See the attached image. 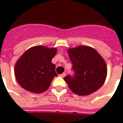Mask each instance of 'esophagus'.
I'll return each mask as SVG.
<instances>
[{
    "instance_id": "1",
    "label": "esophagus",
    "mask_w": 123,
    "mask_h": 123,
    "mask_svg": "<svg viewBox=\"0 0 123 123\" xmlns=\"http://www.w3.org/2000/svg\"><path fill=\"white\" fill-rule=\"evenodd\" d=\"M59 76L60 77H62V78H64V77H65V76H66V73H63L61 74H60Z\"/></svg>"
}]
</instances>
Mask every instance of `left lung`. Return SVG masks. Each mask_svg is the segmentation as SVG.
Segmentation results:
<instances>
[{"label":"left lung","instance_id":"left-lung-1","mask_svg":"<svg viewBox=\"0 0 123 123\" xmlns=\"http://www.w3.org/2000/svg\"><path fill=\"white\" fill-rule=\"evenodd\" d=\"M73 64V76L64 78L73 93L87 95L102 86L106 79L107 69L105 61L94 49L86 45L68 50Z\"/></svg>","mask_w":123,"mask_h":123}]
</instances>
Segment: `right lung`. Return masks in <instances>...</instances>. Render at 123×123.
I'll list each match as a JSON object with an SVG mask.
<instances>
[{
  "instance_id": "1",
  "label": "right lung",
  "mask_w": 123,
  "mask_h": 123,
  "mask_svg": "<svg viewBox=\"0 0 123 123\" xmlns=\"http://www.w3.org/2000/svg\"><path fill=\"white\" fill-rule=\"evenodd\" d=\"M56 54L55 48L42 45L27 50L17 61L15 78L21 87L33 93L47 90L54 77L57 76L52 59Z\"/></svg>"
}]
</instances>
